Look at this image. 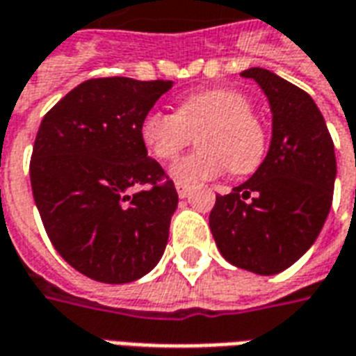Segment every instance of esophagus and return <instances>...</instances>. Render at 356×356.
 Masks as SVG:
<instances>
[{
    "label": "esophagus",
    "mask_w": 356,
    "mask_h": 356,
    "mask_svg": "<svg viewBox=\"0 0 356 356\" xmlns=\"http://www.w3.org/2000/svg\"><path fill=\"white\" fill-rule=\"evenodd\" d=\"M175 188H177L179 198H186L192 192V188L188 185H183V183H175Z\"/></svg>",
    "instance_id": "esophagus-1"
}]
</instances>
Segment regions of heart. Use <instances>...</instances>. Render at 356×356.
I'll use <instances>...</instances> for the list:
<instances>
[{
    "label": "heart",
    "instance_id": "b5f03b06",
    "mask_svg": "<svg viewBox=\"0 0 356 356\" xmlns=\"http://www.w3.org/2000/svg\"><path fill=\"white\" fill-rule=\"evenodd\" d=\"M141 141L158 160H173L198 136L200 151L171 165L183 185H198L230 168L236 175L257 170L266 154V130L247 97L232 88H209L179 102L175 115L152 111L139 126Z\"/></svg>",
    "mask_w": 356,
    "mask_h": 356
}]
</instances>
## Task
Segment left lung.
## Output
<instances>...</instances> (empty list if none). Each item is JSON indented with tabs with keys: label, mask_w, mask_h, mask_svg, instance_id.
Here are the masks:
<instances>
[{
	"label": "left lung",
	"mask_w": 356,
	"mask_h": 356,
	"mask_svg": "<svg viewBox=\"0 0 356 356\" xmlns=\"http://www.w3.org/2000/svg\"><path fill=\"white\" fill-rule=\"evenodd\" d=\"M257 81L272 111L264 162L232 194L217 196L209 228L230 264L259 275L286 270L315 243L332 205L336 154L312 96L262 67Z\"/></svg>",
	"instance_id": "obj_1"
}]
</instances>
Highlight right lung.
Returning <instances> with one entry per match:
<instances>
[{
    "label": "right lung",
    "mask_w": 356,
    "mask_h": 356,
    "mask_svg": "<svg viewBox=\"0 0 356 356\" xmlns=\"http://www.w3.org/2000/svg\"><path fill=\"white\" fill-rule=\"evenodd\" d=\"M173 81L90 79L39 126L30 162L33 200L54 249L86 277L120 285L160 262L177 191L147 154L139 126ZM147 184L136 195L134 186Z\"/></svg>",
    "instance_id": "1"
}]
</instances>
